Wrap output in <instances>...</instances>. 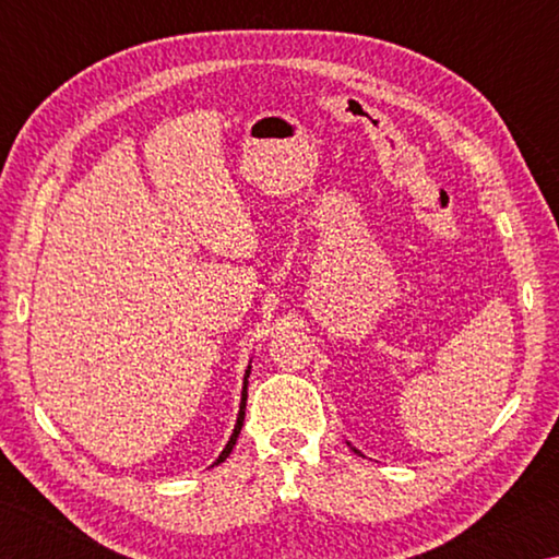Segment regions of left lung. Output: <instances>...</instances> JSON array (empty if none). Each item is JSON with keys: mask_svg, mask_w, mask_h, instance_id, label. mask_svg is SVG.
Here are the masks:
<instances>
[{"mask_svg": "<svg viewBox=\"0 0 559 559\" xmlns=\"http://www.w3.org/2000/svg\"><path fill=\"white\" fill-rule=\"evenodd\" d=\"M355 451H357V449H355Z\"/></svg>", "mask_w": 559, "mask_h": 559, "instance_id": "obj_1", "label": "left lung"}]
</instances>
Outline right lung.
I'll return each mask as SVG.
<instances>
[{"instance_id":"obj_1","label":"right lung","mask_w":559,"mask_h":559,"mask_svg":"<svg viewBox=\"0 0 559 559\" xmlns=\"http://www.w3.org/2000/svg\"><path fill=\"white\" fill-rule=\"evenodd\" d=\"M249 372H251V367L249 370H246V374H243V390H241V404H239V416H236V427H234V433H231V439L226 441V447H224V451L219 453V459H216L212 466H219L222 461H226V456H229L231 453V449H234V443H236V439H239V433H241V427H243V414H246V396H249V392H246V386H249Z\"/></svg>"}]
</instances>
